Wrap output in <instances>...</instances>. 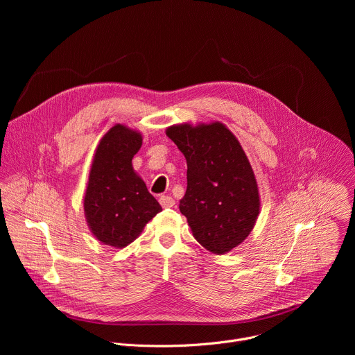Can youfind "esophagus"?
Instances as JSON below:
<instances>
[{
  "label": "esophagus",
  "instance_id": "34e87169",
  "mask_svg": "<svg viewBox=\"0 0 355 355\" xmlns=\"http://www.w3.org/2000/svg\"><path fill=\"white\" fill-rule=\"evenodd\" d=\"M159 200L163 208H173L175 205V200L171 196H160Z\"/></svg>",
  "mask_w": 355,
  "mask_h": 355
}]
</instances>
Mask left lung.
<instances>
[{
    "instance_id": "left-lung-1",
    "label": "left lung",
    "mask_w": 355,
    "mask_h": 355,
    "mask_svg": "<svg viewBox=\"0 0 355 355\" xmlns=\"http://www.w3.org/2000/svg\"><path fill=\"white\" fill-rule=\"evenodd\" d=\"M166 135L187 160L181 214L202 247L226 254L247 239L261 205L254 171L240 141L218 121L173 125Z\"/></svg>"
}]
</instances>
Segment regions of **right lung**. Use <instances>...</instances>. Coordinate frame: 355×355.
I'll return each mask as SVG.
<instances>
[{"label":"right lung","instance_id":"1","mask_svg":"<svg viewBox=\"0 0 355 355\" xmlns=\"http://www.w3.org/2000/svg\"><path fill=\"white\" fill-rule=\"evenodd\" d=\"M141 133L116 123L99 140L84 195V215L94 237L123 248L139 237L162 207L133 170Z\"/></svg>","mask_w":355,"mask_h":355}]
</instances>
